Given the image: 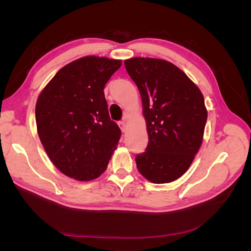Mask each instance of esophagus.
Returning <instances> with one entry per match:
<instances>
[{
	"label": "esophagus",
	"mask_w": 251,
	"mask_h": 251,
	"mask_svg": "<svg viewBox=\"0 0 251 251\" xmlns=\"http://www.w3.org/2000/svg\"><path fill=\"white\" fill-rule=\"evenodd\" d=\"M118 126H119V127H120L121 132H123V133L126 132V125L125 121H119V123H118Z\"/></svg>",
	"instance_id": "34e87169"
}]
</instances>
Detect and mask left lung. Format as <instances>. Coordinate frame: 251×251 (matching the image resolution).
<instances>
[{
    "instance_id": "8db88e82",
    "label": "left lung",
    "mask_w": 251,
    "mask_h": 251,
    "mask_svg": "<svg viewBox=\"0 0 251 251\" xmlns=\"http://www.w3.org/2000/svg\"><path fill=\"white\" fill-rule=\"evenodd\" d=\"M126 69L139 89L149 143L136 157L137 169L153 183L180 178L203 141L207 110L196 83L164 59L133 57Z\"/></svg>"
}]
</instances>
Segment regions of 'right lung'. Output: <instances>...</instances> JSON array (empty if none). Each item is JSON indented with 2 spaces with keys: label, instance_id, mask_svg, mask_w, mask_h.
Returning a JSON list of instances; mask_svg holds the SVG:
<instances>
[{
  "label": "right lung",
  "instance_id": "obj_1",
  "mask_svg": "<svg viewBox=\"0 0 251 251\" xmlns=\"http://www.w3.org/2000/svg\"><path fill=\"white\" fill-rule=\"evenodd\" d=\"M120 59L83 56L58 70L37 98L39 137L52 163L77 181L98 178L116 150L120 128L111 120L103 89Z\"/></svg>",
  "mask_w": 251,
  "mask_h": 251
}]
</instances>
